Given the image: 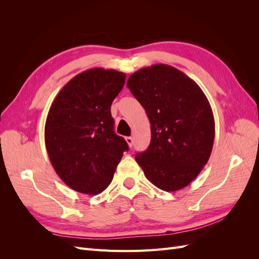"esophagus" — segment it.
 <instances>
[{"label": "esophagus", "mask_w": 259, "mask_h": 259, "mask_svg": "<svg viewBox=\"0 0 259 259\" xmlns=\"http://www.w3.org/2000/svg\"><path fill=\"white\" fill-rule=\"evenodd\" d=\"M125 140H126V143H127L128 147H130V148H132V146H133V142H134V140H133V138H132V137H125Z\"/></svg>", "instance_id": "34e87169"}]
</instances>
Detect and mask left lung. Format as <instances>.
<instances>
[{
  "label": "left lung",
  "instance_id": "1",
  "mask_svg": "<svg viewBox=\"0 0 259 259\" xmlns=\"http://www.w3.org/2000/svg\"><path fill=\"white\" fill-rule=\"evenodd\" d=\"M127 88L151 125V142L135 160L160 189H183L207 163L215 121L205 94L189 76L168 65H152L130 75Z\"/></svg>",
  "mask_w": 259,
  "mask_h": 259
}]
</instances>
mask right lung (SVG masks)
<instances>
[{
  "mask_svg": "<svg viewBox=\"0 0 259 259\" xmlns=\"http://www.w3.org/2000/svg\"><path fill=\"white\" fill-rule=\"evenodd\" d=\"M126 74L93 68L75 75L55 97L44 137L52 165L74 191L98 194L110 185L123 152L124 138L113 132L111 104Z\"/></svg>",
  "mask_w": 259,
  "mask_h": 259,
  "instance_id": "1",
  "label": "right lung"
}]
</instances>
